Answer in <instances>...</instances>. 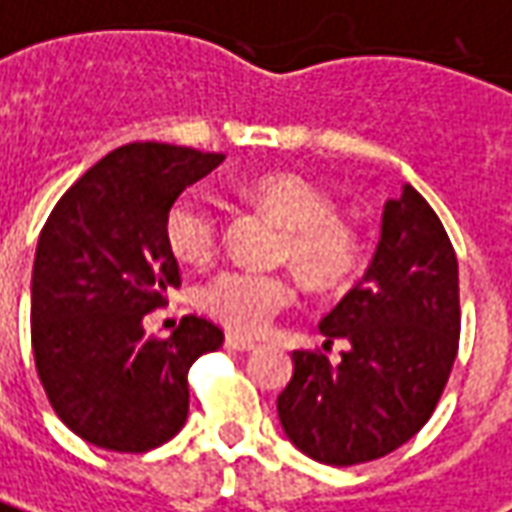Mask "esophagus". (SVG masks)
Returning a JSON list of instances; mask_svg holds the SVG:
<instances>
[{
  "label": "esophagus",
  "mask_w": 512,
  "mask_h": 512,
  "mask_svg": "<svg viewBox=\"0 0 512 512\" xmlns=\"http://www.w3.org/2000/svg\"><path fill=\"white\" fill-rule=\"evenodd\" d=\"M227 347L229 350H255L257 344L252 342V339H246V336H241V333H227Z\"/></svg>",
  "instance_id": "obj_1"
}]
</instances>
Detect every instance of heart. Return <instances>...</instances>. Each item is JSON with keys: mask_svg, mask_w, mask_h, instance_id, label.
I'll return each instance as SVG.
<instances>
[{"mask_svg": "<svg viewBox=\"0 0 512 512\" xmlns=\"http://www.w3.org/2000/svg\"><path fill=\"white\" fill-rule=\"evenodd\" d=\"M257 210L283 224L277 260L291 263L314 291H339L356 280L364 243L358 229L336 215L319 187L294 173H263L246 187ZM165 243L182 266H207L221 246V218L204 198L184 193L165 212ZM294 302L285 274L227 269L201 288V308L235 333L255 336Z\"/></svg>", "mask_w": 512, "mask_h": 512, "instance_id": "obj_1", "label": "heart"}]
</instances>
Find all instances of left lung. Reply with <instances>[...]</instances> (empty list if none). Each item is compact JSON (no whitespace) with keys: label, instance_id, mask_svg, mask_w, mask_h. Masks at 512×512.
Here are the masks:
<instances>
[{"label":"left lung","instance_id":"left-lung-1","mask_svg":"<svg viewBox=\"0 0 512 512\" xmlns=\"http://www.w3.org/2000/svg\"><path fill=\"white\" fill-rule=\"evenodd\" d=\"M319 330L325 350L344 342L342 361L294 350L277 398L288 440L325 465L387 457L426 426L460 347L457 252L412 184L387 201L370 269Z\"/></svg>","mask_w":512,"mask_h":512}]
</instances>
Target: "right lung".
I'll return each mask as SVG.
<instances>
[{
  "label": "right lung",
  "instance_id": "right-lung-1",
  "mask_svg": "<svg viewBox=\"0 0 512 512\" xmlns=\"http://www.w3.org/2000/svg\"><path fill=\"white\" fill-rule=\"evenodd\" d=\"M224 154L131 142L66 190L38 235L30 339L55 415L86 443L142 454L187 420L193 361L224 344L204 316L168 339L142 316L168 302L182 274L165 243V212Z\"/></svg>",
  "mask_w": 512,
  "mask_h": 512
}]
</instances>
